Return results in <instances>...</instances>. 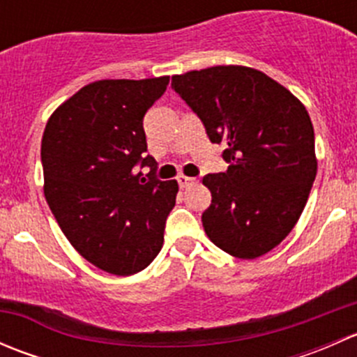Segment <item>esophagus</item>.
<instances>
[{
  "label": "esophagus",
  "mask_w": 357,
  "mask_h": 357,
  "mask_svg": "<svg viewBox=\"0 0 357 357\" xmlns=\"http://www.w3.org/2000/svg\"><path fill=\"white\" fill-rule=\"evenodd\" d=\"M178 183H179V186H181V188H188V186H192V185H195L197 183V179L195 178H188V176H178Z\"/></svg>",
  "instance_id": "1"
}]
</instances>
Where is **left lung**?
<instances>
[{
  "label": "left lung",
  "instance_id": "1",
  "mask_svg": "<svg viewBox=\"0 0 357 357\" xmlns=\"http://www.w3.org/2000/svg\"><path fill=\"white\" fill-rule=\"evenodd\" d=\"M172 89L222 143L228 171L207 174L202 225L238 259L268 254L294 229L314 183V129L305 107L264 72L218 66L172 77Z\"/></svg>",
  "mask_w": 357,
  "mask_h": 357
}]
</instances>
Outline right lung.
Segmentation results:
<instances>
[{
    "instance_id": "obj_1",
    "label": "right lung",
    "mask_w": 357,
    "mask_h": 357,
    "mask_svg": "<svg viewBox=\"0 0 357 357\" xmlns=\"http://www.w3.org/2000/svg\"><path fill=\"white\" fill-rule=\"evenodd\" d=\"M167 84V75L91 82L43 132L46 202L72 247L110 275L142 271L164 243L178 183L157 179L143 117ZM143 167L151 169L145 178Z\"/></svg>"
}]
</instances>
